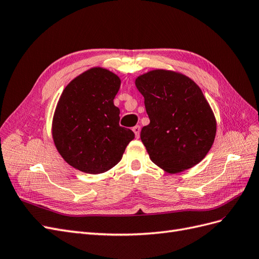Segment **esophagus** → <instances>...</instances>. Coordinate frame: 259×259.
<instances>
[{
    "instance_id": "esophagus-1",
    "label": "esophagus",
    "mask_w": 259,
    "mask_h": 259,
    "mask_svg": "<svg viewBox=\"0 0 259 259\" xmlns=\"http://www.w3.org/2000/svg\"><path fill=\"white\" fill-rule=\"evenodd\" d=\"M132 130H133V132H135L136 138H139L140 137V132H141V127L140 126H136V127L132 128Z\"/></svg>"
}]
</instances>
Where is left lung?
Wrapping results in <instances>:
<instances>
[{"label": "left lung", "mask_w": 259, "mask_h": 259, "mask_svg": "<svg viewBox=\"0 0 259 259\" xmlns=\"http://www.w3.org/2000/svg\"><path fill=\"white\" fill-rule=\"evenodd\" d=\"M136 86L151 120L141 130L151 160L169 173L201 161L213 145L216 120L196 82L181 73L154 70L139 76Z\"/></svg>", "instance_id": "left-lung-1"}]
</instances>
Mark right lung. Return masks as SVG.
Returning a JSON list of instances; mask_svg holds the SVG:
<instances>
[{"instance_id": "right-lung-1", "label": "right lung", "mask_w": 259, "mask_h": 259, "mask_svg": "<svg viewBox=\"0 0 259 259\" xmlns=\"http://www.w3.org/2000/svg\"><path fill=\"white\" fill-rule=\"evenodd\" d=\"M120 78L113 72L93 68L66 86L53 119L58 152L73 168L89 174L106 172L117 164L135 133L119 126L114 98Z\"/></svg>"}]
</instances>
